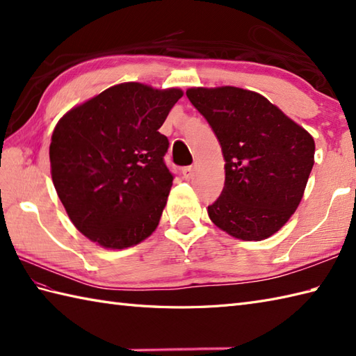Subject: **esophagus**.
Masks as SVG:
<instances>
[{
	"label": "esophagus",
	"instance_id": "1",
	"mask_svg": "<svg viewBox=\"0 0 356 356\" xmlns=\"http://www.w3.org/2000/svg\"><path fill=\"white\" fill-rule=\"evenodd\" d=\"M194 171H195V168H194L193 165H190V166H185V168L182 170L184 177H185V179H191V177L194 176Z\"/></svg>",
	"mask_w": 356,
	"mask_h": 356
}]
</instances>
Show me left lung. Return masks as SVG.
Returning <instances> with one entry per match:
<instances>
[{"instance_id":"left-lung-1","label":"left lung","mask_w":356,"mask_h":356,"mask_svg":"<svg viewBox=\"0 0 356 356\" xmlns=\"http://www.w3.org/2000/svg\"><path fill=\"white\" fill-rule=\"evenodd\" d=\"M213 128L225 186L208 216L229 236L260 241L282 229L303 199L315 142L266 97L238 87L186 90Z\"/></svg>"}]
</instances>
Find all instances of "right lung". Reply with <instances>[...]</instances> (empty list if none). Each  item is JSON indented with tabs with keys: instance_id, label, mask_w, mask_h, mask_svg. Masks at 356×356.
Wrapping results in <instances>:
<instances>
[{
	"instance_id": "obj_1",
	"label": "right lung",
	"mask_w": 356,
	"mask_h": 356,
	"mask_svg": "<svg viewBox=\"0 0 356 356\" xmlns=\"http://www.w3.org/2000/svg\"><path fill=\"white\" fill-rule=\"evenodd\" d=\"M184 92L139 82L113 86L59 119L51 180L72 223L95 243L124 249L157 228L172 185L159 133Z\"/></svg>"
}]
</instances>
